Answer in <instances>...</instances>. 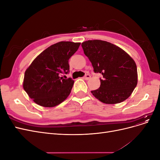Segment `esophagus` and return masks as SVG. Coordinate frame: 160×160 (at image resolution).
<instances>
[{
    "label": "esophagus",
    "instance_id": "1",
    "mask_svg": "<svg viewBox=\"0 0 160 160\" xmlns=\"http://www.w3.org/2000/svg\"><path fill=\"white\" fill-rule=\"evenodd\" d=\"M90 78H91V76H90L89 74H86V75H85V77H83V79H85V80H88V79H89Z\"/></svg>",
    "mask_w": 160,
    "mask_h": 160
}]
</instances>
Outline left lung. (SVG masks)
Segmentation results:
<instances>
[{"mask_svg":"<svg viewBox=\"0 0 160 160\" xmlns=\"http://www.w3.org/2000/svg\"><path fill=\"white\" fill-rule=\"evenodd\" d=\"M95 72L103 75L99 88L91 91L95 98L106 104L127 99L138 84L134 60L120 47L101 40H89L81 44Z\"/></svg>","mask_w":160,"mask_h":160,"instance_id":"obj_1","label":"left lung"}]
</instances>
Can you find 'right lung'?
Instances as JSON below:
<instances>
[{"mask_svg": "<svg viewBox=\"0 0 160 160\" xmlns=\"http://www.w3.org/2000/svg\"><path fill=\"white\" fill-rule=\"evenodd\" d=\"M80 42L61 41L38 55L25 72L23 88L37 104L52 108L64 101L71 93L74 81L61 74L69 72V59Z\"/></svg>", "mask_w": 160, "mask_h": 160, "instance_id": "1", "label": "right lung"}]
</instances>
